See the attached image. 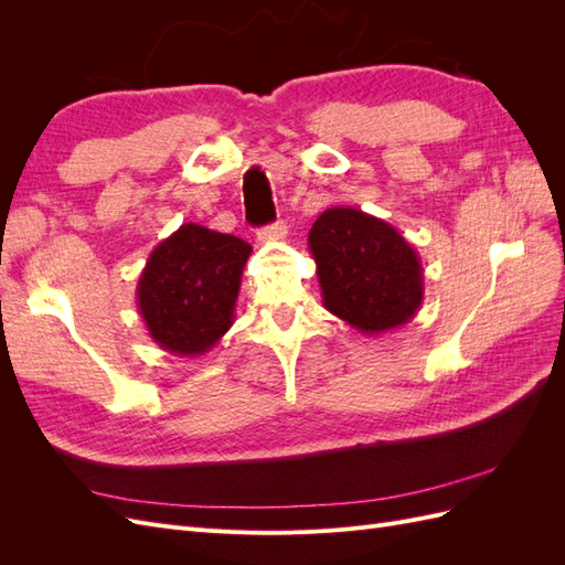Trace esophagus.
Segmentation results:
<instances>
[{
  "mask_svg": "<svg viewBox=\"0 0 565 565\" xmlns=\"http://www.w3.org/2000/svg\"><path fill=\"white\" fill-rule=\"evenodd\" d=\"M285 224L282 221H276V224H270V226H266V228H262L259 233H256V237H259L262 243H273V241H282L285 237Z\"/></svg>",
  "mask_w": 565,
  "mask_h": 565,
  "instance_id": "1",
  "label": "esophagus"
}]
</instances>
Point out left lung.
Instances as JSON below:
<instances>
[{
    "label": "left lung",
    "instance_id": "obj_1",
    "mask_svg": "<svg viewBox=\"0 0 565 565\" xmlns=\"http://www.w3.org/2000/svg\"><path fill=\"white\" fill-rule=\"evenodd\" d=\"M322 306L363 334L407 324L424 301V268L405 237L355 207L324 210L309 233Z\"/></svg>",
    "mask_w": 565,
    "mask_h": 565
}]
</instances>
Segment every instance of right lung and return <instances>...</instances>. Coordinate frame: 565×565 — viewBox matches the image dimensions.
Masks as SVG:
<instances>
[{"mask_svg": "<svg viewBox=\"0 0 565 565\" xmlns=\"http://www.w3.org/2000/svg\"><path fill=\"white\" fill-rule=\"evenodd\" d=\"M252 247L235 235L183 224L150 252L136 303L156 344L181 358L207 353L235 320Z\"/></svg>", "mask_w": 565, "mask_h": 565, "instance_id": "right-lung-1", "label": "right lung"}]
</instances>
